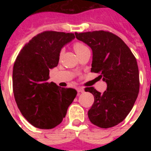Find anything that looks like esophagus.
Instances as JSON below:
<instances>
[{
	"label": "esophagus",
	"instance_id": "1",
	"mask_svg": "<svg viewBox=\"0 0 151 151\" xmlns=\"http://www.w3.org/2000/svg\"><path fill=\"white\" fill-rule=\"evenodd\" d=\"M77 91H78V92H85V90H84V88L81 87H78V88H77Z\"/></svg>",
	"mask_w": 151,
	"mask_h": 151
}]
</instances>
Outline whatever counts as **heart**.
Segmentation results:
<instances>
[{
	"label": "heart",
	"instance_id": "heart-1",
	"mask_svg": "<svg viewBox=\"0 0 151 151\" xmlns=\"http://www.w3.org/2000/svg\"><path fill=\"white\" fill-rule=\"evenodd\" d=\"M73 48H74V51L77 54L78 53H80L82 51L85 50V49H87V47L85 45H83L81 43H75L74 44V45H73Z\"/></svg>",
	"mask_w": 151,
	"mask_h": 151
}]
</instances>
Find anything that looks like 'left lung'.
Instances as JSON below:
<instances>
[{"label":"left lung","mask_w":151,"mask_h":151,"mask_svg":"<svg viewBox=\"0 0 151 151\" xmlns=\"http://www.w3.org/2000/svg\"><path fill=\"white\" fill-rule=\"evenodd\" d=\"M76 38L92 48L91 71L100 73L107 85L103 93L93 87L85 92L94 96V103L88 112L92 124L103 129L117 125L127 117L139 90L137 62L126 44L107 31L75 33Z\"/></svg>","instance_id":"obj_1"}]
</instances>
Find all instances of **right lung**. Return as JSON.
I'll list each match as a JSON object with an SVG mask.
<instances>
[{
	"label": "right lung",
	"instance_id": "add662e5",
	"mask_svg": "<svg viewBox=\"0 0 151 151\" xmlns=\"http://www.w3.org/2000/svg\"><path fill=\"white\" fill-rule=\"evenodd\" d=\"M74 38L73 34L45 31L26 44L15 59V102L22 116L36 128L51 129L59 125L77 96L73 88L48 82L50 70L58 66L61 49Z\"/></svg>",
	"mask_w": 151,
	"mask_h": 151
}]
</instances>
